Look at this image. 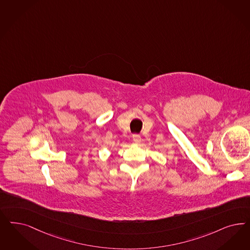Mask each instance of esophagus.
Returning a JSON list of instances; mask_svg holds the SVG:
<instances>
[{
    "label": "esophagus",
    "mask_w": 250,
    "mask_h": 250,
    "mask_svg": "<svg viewBox=\"0 0 250 250\" xmlns=\"http://www.w3.org/2000/svg\"><path fill=\"white\" fill-rule=\"evenodd\" d=\"M132 140H133V142H134L135 144H140V143H141V141H142L141 136H140V135H138V134H134V135L132 136Z\"/></svg>",
    "instance_id": "34e87169"
}]
</instances>
